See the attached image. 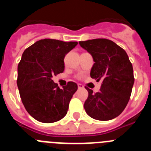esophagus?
I'll return each mask as SVG.
<instances>
[{"label":"esophagus","mask_w":151,"mask_h":151,"mask_svg":"<svg viewBox=\"0 0 151 151\" xmlns=\"http://www.w3.org/2000/svg\"><path fill=\"white\" fill-rule=\"evenodd\" d=\"M78 88H83L84 86L82 85V84H78Z\"/></svg>","instance_id":"1"}]
</instances>
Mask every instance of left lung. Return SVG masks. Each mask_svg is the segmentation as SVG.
<instances>
[{"instance_id": "1", "label": "left lung", "mask_w": 151, "mask_h": 151, "mask_svg": "<svg viewBox=\"0 0 151 151\" xmlns=\"http://www.w3.org/2000/svg\"><path fill=\"white\" fill-rule=\"evenodd\" d=\"M92 56V78L102 81L99 92L85 87L88 97L84 108L88 115L97 120H110L120 115L130 98L134 78L133 67L126 52L104 38L78 42Z\"/></svg>"}]
</instances>
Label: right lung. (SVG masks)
Listing matches in <instances>:
<instances>
[{"mask_svg":"<svg viewBox=\"0 0 151 151\" xmlns=\"http://www.w3.org/2000/svg\"><path fill=\"white\" fill-rule=\"evenodd\" d=\"M77 45L45 38L24 50L17 69V86L26 110L36 120L51 123L66 115L78 85L69 82L60 88L52 77L64 71V57Z\"/></svg>","mask_w":151,"mask_h":151,"instance_id":"1","label":"right lung"}]
</instances>
